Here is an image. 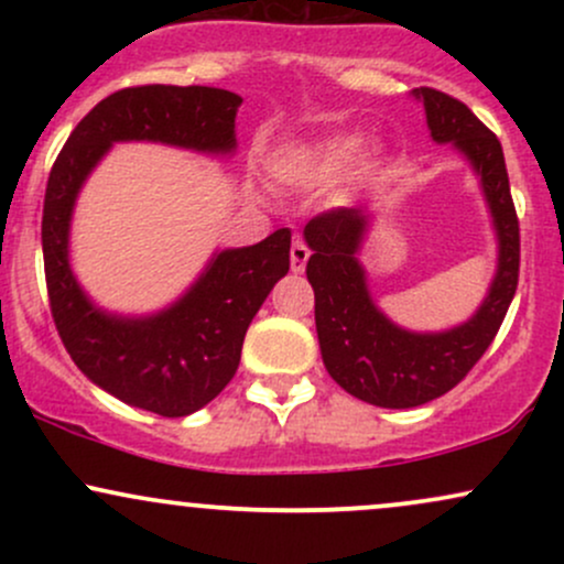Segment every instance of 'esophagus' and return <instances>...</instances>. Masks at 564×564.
Returning <instances> with one entry per match:
<instances>
[{
  "mask_svg": "<svg viewBox=\"0 0 564 564\" xmlns=\"http://www.w3.org/2000/svg\"><path fill=\"white\" fill-rule=\"evenodd\" d=\"M307 260H310V249L304 246V241L296 238V241L291 243V273H304Z\"/></svg>",
  "mask_w": 564,
  "mask_h": 564,
  "instance_id": "esophagus-1",
  "label": "esophagus"
}]
</instances>
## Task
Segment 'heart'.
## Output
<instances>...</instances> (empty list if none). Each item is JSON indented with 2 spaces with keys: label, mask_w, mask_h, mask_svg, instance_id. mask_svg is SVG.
I'll use <instances>...</instances> for the list:
<instances>
[{
  "label": "heart",
  "mask_w": 564,
  "mask_h": 564,
  "mask_svg": "<svg viewBox=\"0 0 564 564\" xmlns=\"http://www.w3.org/2000/svg\"><path fill=\"white\" fill-rule=\"evenodd\" d=\"M270 170L278 183L296 191H318L349 170V187L364 191L379 177L381 156L377 151L360 153L358 134L336 132L281 148L270 159Z\"/></svg>",
  "instance_id": "b5f03b06"
}]
</instances>
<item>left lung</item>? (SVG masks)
<instances>
[{
    "label": "left lung",
    "mask_w": 564,
    "mask_h": 564,
    "mask_svg": "<svg viewBox=\"0 0 564 564\" xmlns=\"http://www.w3.org/2000/svg\"><path fill=\"white\" fill-rule=\"evenodd\" d=\"M426 127L437 145L451 142L482 187L494 217L498 264L488 294L469 321L445 332H408L387 318L368 291L360 262L373 215L334 209L304 225L307 281L315 291L323 366L341 390L379 408H416L458 384L501 328L520 275V223L509 193L501 142L456 97L419 87Z\"/></svg>",
    "instance_id": "8db88e82"
}]
</instances>
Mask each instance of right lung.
<instances>
[{
	"label": "right lung",
	"instance_id": "add662e5",
	"mask_svg": "<svg viewBox=\"0 0 564 564\" xmlns=\"http://www.w3.org/2000/svg\"><path fill=\"white\" fill-rule=\"evenodd\" d=\"M241 102L236 93L217 87L119 89L76 124L47 180L42 251L57 334L93 384L159 416H187L228 387L246 328L289 273L291 230L215 251L191 289L159 313L119 315L89 300L70 270L74 206L113 142H161L232 156Z\"/></svg>",
	"mask_w": 564,
	"mask_h": 564
}]
</instances>
